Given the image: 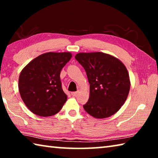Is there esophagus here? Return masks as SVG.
<instances>
[{
    "instance_id": "obj_1",
    "label": "esophagus",
    "mask_w": 158,
    "mask_h": 158,
    "mask_svg": "<svg viewBox=\"0 0 158 158\" xmlns=\"http://www.w3.org/2000/svg\"><path fill=\"white\" fill-rule=\"evenodd\" d=\"M79 91H75V92H72L71 93V95L73 96H76L77 94H78Z\"/></svg>"
}]
</instances>
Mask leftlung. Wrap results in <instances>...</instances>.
I'll return each instance as SVG.
<instances>
[{
	"label": "left lung",
	"instance_id": "obj_1",
	"mask_svg": "<svg viewBox=\"0 0 158 158\" xmlns=\"http://www.w3.org/2000/svg\"><path fill=\"white\" fill-rule=\"evenodd\" d=\"M75 58L84 67L90 84L85 111L95 118H105L116 114L130 92L126 67L118 58L102 52L79 53Z\"/></svg>",
	"mask_w": 158,
	"mask_h": 158
}]
</instances>
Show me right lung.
<instances>
[{
    "instance_id": "right-lung-1",
    "label": "right lung",
    "mask_w": 158,
    "mask_h": 158,
    "mask_svg": "<svg viewBox=\"0 0 158 158\" xmlns=\"http://www.w3.org/2000/svg\"><path fill=\"white\" fill-rule=\"evenodd\" d=\"M70 52H47L34 58L21 70L19 90L28 109L42 117L62 109L67 95L61 87L60 71L71 59Z\"/></svg>"
}]
</instances>
